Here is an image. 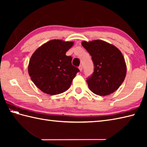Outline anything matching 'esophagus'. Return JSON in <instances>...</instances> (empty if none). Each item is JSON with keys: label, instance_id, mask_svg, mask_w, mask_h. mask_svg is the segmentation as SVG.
Masks as SVG:
<instances>
[{"label": "esophagus", "instance_id": "34e87169", "mask_svg": "<svg viewBox=\"0 0 147 147\" xmlns=\"http://www.w3.org/2000/svg\"><path fill=\"white\" fill-rule=\"evenodd\" d=\"M78 68H79L80 71H82V69H83V66H82V65H80Z\"/></svg>", "mask_w": 147, "mask_h": 147}]
</instances>
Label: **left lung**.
<instances>
[{"instance_id":"8db88e82","label":"left lung","mask_w":147,"mask_h":147,"mask_svg":"<svg viewBox=\"0 0 147 147\" xmlns=\"http://www.w3.org/2000/svg\"><path fill=\"white\" fill-rule=\"evenodd\" d=\"M92 57L94 72L87 78L88 88L96 95H110L119 88L126 75V64L121 52L104 40L82 42Z\"/></svg>"}]
</instances>
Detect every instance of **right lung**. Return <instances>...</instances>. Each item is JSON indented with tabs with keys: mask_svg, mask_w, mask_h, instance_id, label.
<instances>
[{
	"mask_svg": "<svg viewBox=\"0 0 147 147\" xmlns=\"http://www.w3.org/2000/svg\"><path fill=\"white\" fill-rule=\"evenodd\" d=\"M74 42L52 40L37 49L30 59L28 74L37 88L47 94H60L69 88L78 68L65 55Z\"/></svg>",
	"mask_w": 147,
	"mask_h": 147,
	"instance_id": "obj_1",
	"label": "right lung"
}]
</instances>
